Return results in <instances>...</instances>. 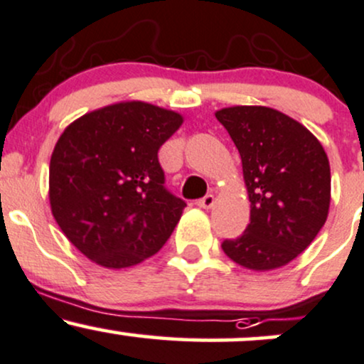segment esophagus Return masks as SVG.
Instances as JSON below:
<instances>
[{
  "label": "esophagus",
  "mask_w": 364,
  "mask_h": 364,
  "mask_svg": "<svg viewBox=\"0 0 364 364\" xmlns=\"http://www.w3.org/2000/svg\"><path fill=\"white\" fill-rule=\"evenodd\" d=\"M214 202H215L214 195H207V196H203V198H200L198 202H196V205H198L200 208H210L212 205H214Z\"/></svg>",
  "instance_id": "1"
}]
</instances>
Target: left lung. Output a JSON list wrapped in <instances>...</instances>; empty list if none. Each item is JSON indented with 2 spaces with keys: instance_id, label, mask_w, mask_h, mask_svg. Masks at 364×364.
Instances as JSON below:
<instances>
[{
  "instance_id": "left-lung-1",
  "label": "left lung",
  "mask_w": 364,
  "mask_h": 364,
  "mask_svg": "<svg viewBox=\"0 0 364 364\" xmlns=\"http://www.w3.org/2000/svg\"><path fill=\"white\" fill-rule=\"evenodd\" d=\"M235 141L250 198V224L224 253L255 272L294 260L323 228L330 207V164L301 123L265 106L215 111Z\"/></svg>"
}]
</instances>
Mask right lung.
<instances>
[{"mask_svg": "<svg viewBox=\"0 0 364 364\" xmlns=\"http://www.w3.org/2000/svg\"><path fill=\"white\" fill-rule=\"evenodd\" d=\"M183 116L141 101L83 114L65 128L49 162V203L78 252L106 269L156 255L186 203L164 188L161 145Z\"/></svg>", "mask_w": 364, "mask_h": 364, "instance_id": "right-lung-1", "label": "right lung"}]
</instances>
